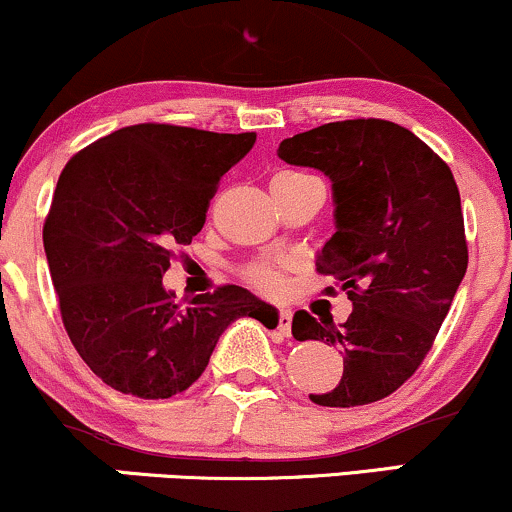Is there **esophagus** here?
<instances>
[{"label":"esophagus","mask_w":512,"mask_h":512,"mask_svg":"<svg viewBox=\"0 0 512 512\" xmlns=\"http://www.w3.org/2000/svg\"><path fill=\"white\" fill-rule=\"evenodd\" d=\"M291 322H293V313H291V310H289V308H281V310H279V317H276V330H279L281 334H286V337H289Z\"/></svg>","instance_id":"esophagus-1"}]
</instances>
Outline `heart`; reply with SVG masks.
Segmentation results:
<instances>
[{"mask_svg":"<svg viewBox=\"0 0 512 512\" xmlns=\"http://www.w3.org/2000/svg\"><path fill=\"white\" fill-rule=\"evenodd\" d=\"M298 180H315V178L313 175L296 173V170H284V173L274 175L272 182H298ZM245 279H248L255 289H260L264 293L279 291L281 284H284V279H281V264H272V262L250 264V267L245 269Z\"/></svg>","mask_w":512,"mask_h":512,"instance_id":"heart-1","label":"heart"}]
</instances>
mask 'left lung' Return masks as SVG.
<instances>
[{"label": "left lung", "instance_id": "left-lung-1", "mask_svg": "<svg viewBox=\"0 0 512 512\" xmlns=\"http://www.w3.org/2000/svg\"><path fill=\"white\" fill-rule=\"evenodd\" d=\"M279 158L332 180L337 233L315 267L354 303L339 327L308 310L293 315L298 342H327L344 356L339 385L310 399L320 407L378 402L421 366L467 272L457 182L416 134L375 117L284 139Z\"/></svg>", "mask_w": 512, "mask_h": 512}]
</instances>
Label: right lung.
<instances>
[{
  "instance_id": "obj_1",
  "label": "right lung",
  "mask_w": 512,
  "mask_h": 512,
  "mask_svg": "<svg viewBox=\"0 0 512 512\" xmlns=\"http://www.w3.org/2000/svg\"><path fill=\"white\" fill-rule=\"evenodd\" d=\"M255 132L122 127L69 158L43 226L64 330L86 366L122 395L168 399L207 368L238 317L276 315L226 284L187 305L163 289L178 245L207 221L211 197Z\"/></svg>"
}]
</instances>
